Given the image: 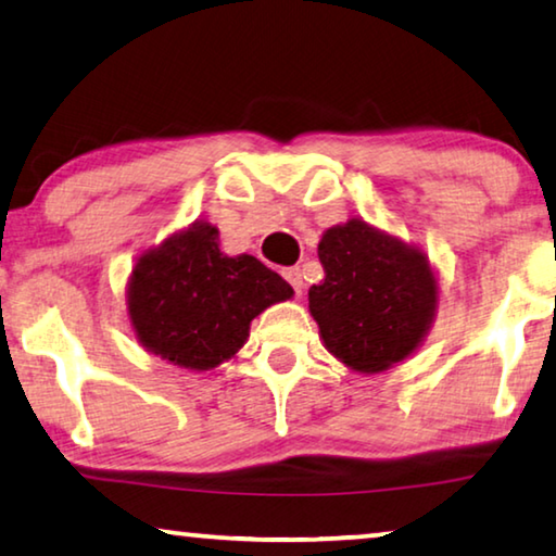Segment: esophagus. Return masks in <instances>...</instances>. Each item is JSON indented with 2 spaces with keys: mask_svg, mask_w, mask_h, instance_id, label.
<instances>
[{
  "mask_svg": "<svg viewBox=\"0 0 556 556\" xmlns=\"http://www.w3.org/2000/svg\"><path fill=\"white\" fill-rule=\"evenodd\" d=\"M285 279L289 281V285H292V289H294L296 294H302L304 279H302V269H300V267H289V269H285Z\"/></svg>",
  "mask_w": 556,
  "mask_h": 556,
  "instance_id": "34e87169",
  "label": "esophagus"
}]
</instances>
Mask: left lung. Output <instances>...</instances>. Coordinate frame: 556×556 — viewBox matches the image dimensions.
<instances>
[{
	"label": "left lung",
	"instance_id": "1",
	"mask_svg": "<svg viewBox=\"0 0 556 556\" xmlns=\"http://www.w3.org/2000/svg\"><path fill=\"white\" fill-rule=\"evenodd\" d=\"M325 281L309 287L327 353L355 372L375 375L408 359L431 332L441 285L424 249L348 218L317 247Z\"/></svg>",
	"mask_w": 556,
	"mask_h": 556
}]
</instances>
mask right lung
Segmentation results:
<instances>
[{
    "label": "right lung",
    "mask_w": 556,
    "mask_h": 556,
    "mask_svg": "<svg viewBox=\"0 0 556 556\" xmlns=\"http://www.w3.org/2000/svg\"><path fill=\"white\" fill-rule=\"evenodd\" d=\"M292 296L256 256L224 254L214 224L193 222L138 254L125 307L146 353L203 372L237 357L252 319Z\"/></svg>",
    "instance_id": "1"
}]
</instances>
